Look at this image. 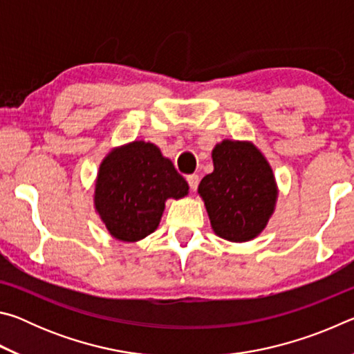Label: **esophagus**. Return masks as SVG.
I'll return each mask as SVG.
<instances>
[{"instance_id": "esophagus-1", "label": "esophagus", "mask_w": 354, "mask_h": 354, "mask_svg": "<svg viewBox=\"0 0 354 354\" xmlns=\"http://www.w3.org/2000/svg\"><path fill=\"white\" fill-rule=\"evenodd\" d=\"M187 183H189L190 190L195 192L196 187H198V183H200L198 175H190V176H187Z\"/></svg>"}]
</instances>
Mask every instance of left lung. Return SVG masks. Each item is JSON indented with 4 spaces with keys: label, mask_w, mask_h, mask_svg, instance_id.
I'll return each instance as SVG.
<instances>
[{
    "label": "left lung",
    "mask_w": 354,
    "mask_h": 354,
    "mask_svg": "<svg viewBox=\"0 0 354 354\" xmlns=\"http://www.w3.org/2000/svg\"><path fill=\"white\" fill-rule=\"evenodd\" d=\"M214 171L198 194L215 234L230 242L253 241L274 211L278 187L270 164L251 142L223 140L212 149Z\"/></svg>",
    "instance_id": "left-lung-1"
}]
</instances>
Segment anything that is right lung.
I'll return each mask as SVG.
<instances>
[{
	"mask_svg": "<svg viewBox=\"0 0 354 354\" xmlns=\"http://www.w3.org/2000/svg\"><path fill=\"white\" fill-rule=\"evenodd\" d=\"M189 194V184L154 143L136 140L113 148L95 181V211L112 237L137 242L156 231L169 198Z\"/></svg>",
	"mask_w": 354,
	"mask_h": 354,
	"instance_id": "obj_1",
	"label": "right lung"
}]
</instances>
